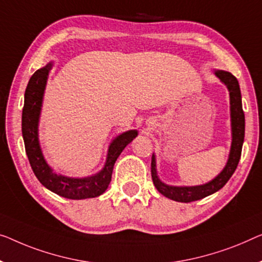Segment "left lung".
Segmentation results:
<instances>
[{
  "label": "left lung",
  "mask_w": 262,
  "mask_h": 262,
  "mask_svg": "<svg viewBox=\"0 0 262 262\" xmlns=\"http://www.w3.org/2000/svg\"><path fill=\"white\" fill-rule=\"evenodd\" d=\"M215 75L220 79L222 83L227 85L229 91V96H231V118H232V148L229 153L228 162L224 170L221 171L217 177L208 183L202 186L195 187H173L165 185V183L159 180L156 175L155 168V158L151 156V179L153 183L162 195L170 200L178 202H192L204 199L208 195L217 192L221 189L227 181L231 179L234 171H235L237 163H239L241 150H243V143L245 138V114L243 111V103H241V93L239 82L236 77L232 75L229 72H224V70H216Z\"/></svg>",
  "instance_id": "8db88e82"
}]
</instances>
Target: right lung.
<instances>
[{
  "mask_svg": "<svg viewBox=\"0 0 262 262\" xmlns=\"http://www.w3.org/2000/svg\"><path fill=\"white\" fill-rule=\"evenodd\" d=\"M50 68H52V63L36 70L31 75L25 93V106L22 111V135L31 169L46 188L60 196L73 199V200L96 198L104 193V190L108 188L116 159L119 158L124 147L132 142L135 136H138V132L129 130L123 133L111 143L104 168L94 177L72 179L54 173L45 161L37 139V124L38 118H40L42 97H43L46 82L48 79Z\"/></svg>",
  "mask_w": 262,
  "mask_h": 262,
  "instance_id": "add662e5",
  "label": "right lung"
}]
</instances>
